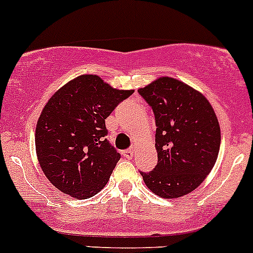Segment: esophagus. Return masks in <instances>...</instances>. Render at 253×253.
<instances>
[{
  "instance_id": "obj_1",
  "label": "esophagus",
  "mask_w": 253,
  "mask_h": 253,
  "mask_svg": "<svg viewBox=\"0 0 253 253\" xmlns=\"http://www.w3.org/2000/svg\"><path fill=\"white\" fill-rule=\"evenodd\" d=\"M122 155H124L126 159H132V157H133V150L132 149H126V150H122L121 153Z\"/></svg>"
}]
</instances>
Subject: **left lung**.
Returning a JSON list of instances; mask_svg holds the SVG:
<instances>
[{
  "instance_id": "left-lung-1",
  "label": "left lung",
  "mask_w": 253,
  "mask_h": 253,
  "mask_svg": "<svg viewBox=\"0 0 253 253\" xmlns=\"http://www.w3.org/2000/svg\"><path fill=\"white\" fill-rule=\"evenodd\" d=\"M155 117L158 164L141 172L162 198L192 192L211 171L220 148V127L200 91L177 79L162 77L138 90Z\"/></svg>"
}]
</instances>
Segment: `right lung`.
<instances>
[{
	"mask_svg": "<svg viewBox=\"0 0 253 253\" xmlns=\"http://www.w3.org/2000/svg\"><path fill=\"white\" fill-rule=\"evenodd\" d=\"M132 94L84 75L51 96L38 120L35 147L42 171L57 190L85 200L105 187L121 158L106 139L105 119Z\"/></svg>",
	"mask_w": 253,
	"mask_h": 253,
	"instance_id": "obj_1",
	"label": "right lung"
}]
</instances>
